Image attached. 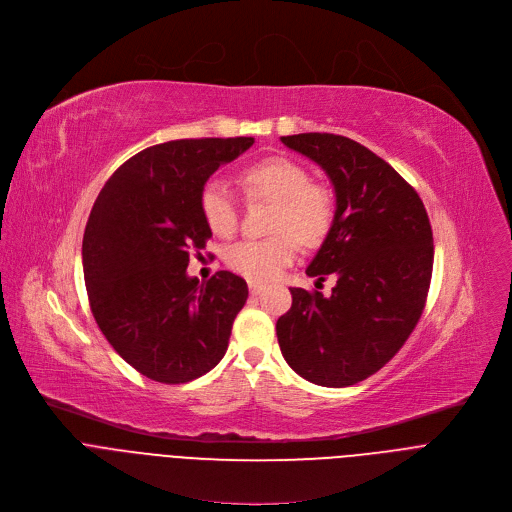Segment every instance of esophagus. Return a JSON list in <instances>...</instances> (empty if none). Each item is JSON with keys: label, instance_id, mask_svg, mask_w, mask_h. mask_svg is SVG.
I'll list each match as a JSON object with an SVG mask.
<instances>
[{"label": "esophagus", "instance_id": "obj_1", "mask_svg": "<svg viewBox=\"0 0 512 512\" xmlns=\"http://www.w3.org/2000/svg\"><path fill=\"white\" fill-rule=\"evenodd\" d=\"M263 284L261 282H249V292L253 294V296H257V294H261L263 292Z\"/></svg>", "mask_w": 512, "mask_h": 512}]
</instances>
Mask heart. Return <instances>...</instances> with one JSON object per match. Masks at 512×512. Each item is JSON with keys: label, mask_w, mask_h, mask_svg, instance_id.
Masks as SVG:
<instances>
[{"label": "heart", "mask_w": 512, "mask_h": 512, "mask_svg": "<svg viewBox=\"0 0 512 512\" xmlns=\"http://www.w3.org/2000/svg\"><path fill=\"white\" fill-rule=\"evenodd\" d=\"M241 185L249 199L274 203L269 216V232L263 241H241L232 245L224 259L251 282H269L282 274L304 247H319L335 218L331 191L311 181L302 164L274 156L265 158L241 173ZM199 212L212 234L228 238L238 228V203L224 181H210L199 193Z\"/></svg>", "instance_id": "heart-1"}]
</instances>
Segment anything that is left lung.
Here are the masks:
<instances>
[{"instance_id":"left-lung-1","label":"left lung","mask_w":512,"mask_h":512,"mask_svg":"<svg viewBox=\"0 0 512 512\" xmlns=\"http://www.w3.org/2000/svg\"><path fill=\"white\" fill-rule=\"evenodd\" d=\"M333 183L335 218L306 276L337 282L331 294L290 288L276 323L282 356L302 379L350 387L381 370L418 325L434 245L424 203L397 170L335 133L284 135ZM317 282V284H319Z\"/></svg>"}]
</instances>
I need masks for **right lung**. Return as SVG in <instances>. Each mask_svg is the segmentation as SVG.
<instances>
[{
    "label": "right lung",
    "mask_w": 512,
    "mask_h": 512,
    "mask_svg": "<svg viewBox=\"0 0 512 512\" xmlns=\"http://www.w3.org/2000/svg\"><path fill=\"white\" fill-rule=\"evenodd\" d=\"M253 138L175 140L123 162L98 193L82 241L90 309L113 350L144 377L181 385L226 354L249 288L230 271L187 276L212 236L199 193Z\"/></svg>",
    "instance_id": "1"
}]
</instances>
